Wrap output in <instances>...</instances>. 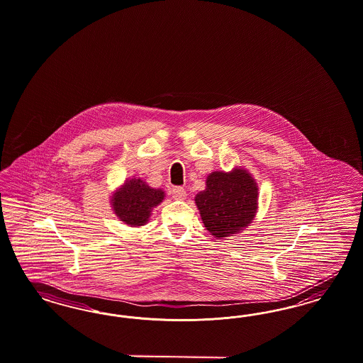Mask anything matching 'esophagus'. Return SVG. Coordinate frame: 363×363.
<instances>
[{"label": "esophagus", "mask_w": 363, "mask_h": 363, "mask_svg": "<svg viewBox=\"0 0 363 363\" xmlns=\"http://www.w3.org/2000/svg\"><path fill=\"white\" fill-rule=\"evenodd\" d=\"M172 198L176 201H184L187 198V192L183 187L172 188Z\"/></svg>", "instance_id": "obj_1"}]
</instances>
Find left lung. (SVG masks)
Wrapping results in <instances>:
<instances>
[{
  "instance_id": "8db88e82",
  "label": "left lung",
  "mask_w": 363,
  "mask_h": 363,
  "mask_svg": "<svg viewBox=\"0 0 363 363\" xmlns=\"http://www.w3.org/2000/svg\"><path fill=\"white\" fill-rule=\"evenodd\" d=\"M206 230L225 240L247 228L258 210V184L243 167L215 171L207 176L206 188L195 196Z\"/></svg>"
}]
</instances>
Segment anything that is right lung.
Masks as SVG:
<instances>
[{
	"mask_svg": "<svg viewBox=\"0 0 363 363\" xmlns=\"http://www.w3.org/2000/svg\"><path fill=\"white\" fill-rule=\"evenodd\" d=\"M165 198L162 188H152L141 177L126 179L110 196V206L117 218L130 228L149 222L152 210Z\"/></svg>",
	"mask_w": 363,
	"mask_h": 363,
	"instance_id": "right-lung-1",
	"label": "right lung"
}]
</instances>
